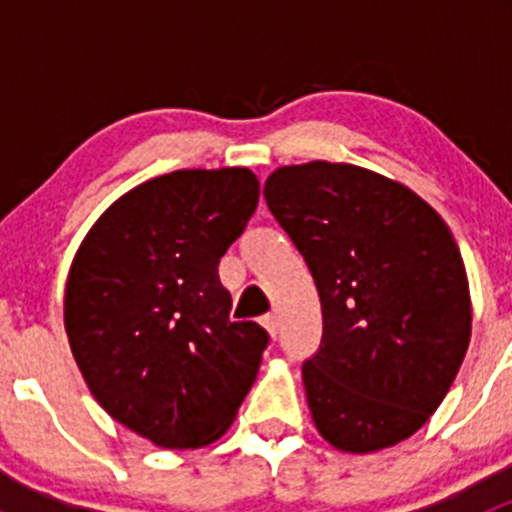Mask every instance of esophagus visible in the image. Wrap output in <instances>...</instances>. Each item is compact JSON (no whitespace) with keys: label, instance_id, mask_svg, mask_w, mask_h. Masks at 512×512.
Masks as SVG:
<instances>
[{"label":"esophagus","instance_id":"34e87169","mask_svg":"<svg viewBox=\"0 0 512 512\" xmlns=\"http://www.w3.org/2000/svg\"><path fill=\"white\" fill-rule=\"evenodd\" d=\"M262 327H265L267 332L275 337V334H277V317H275V314H265V317H262Z\"/></svg>","mask_w":512,"mask_h":512}]
</instances>
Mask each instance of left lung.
<instances>
[{
    "label": "left lung",
    "mask_w": 512,
    "mask_h": 512,
    "mask_svg": "<svg viewBox=\"0 0 512 512\" xmlns=\"http://www.w3.org/2000/svg\"><path fill=\"white\" fill-rule=\"evenodd\" d=\"M265 200L322 299V347L302 366L317 431L344 453L414 436L471 342L466 265L448 225L414 190L352 163L282 165Z\"/></svg>",
    "instance_id": "left-lung-1"
}]
</instances>
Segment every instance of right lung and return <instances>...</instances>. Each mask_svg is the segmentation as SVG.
<instances>
[{
	"mask_svg": "<svg viewBox=\"0 0 512 512\" xmlns=\"http://www.w3.org/2000/svg\"><path fill=\"white\" fill-rule=\"evenodd\" d=\"M257 198L247 168L160 175L121 195L71 262L64 327L81 376L160 448L218 441L255 384L270 337L232 322L218 265Z\"/></svg>",
	"mask_w": 512,
	"mask_h": 512,
	"instance_id": "right-lung-1",
	"label": "right lung"
}]
</instances>
